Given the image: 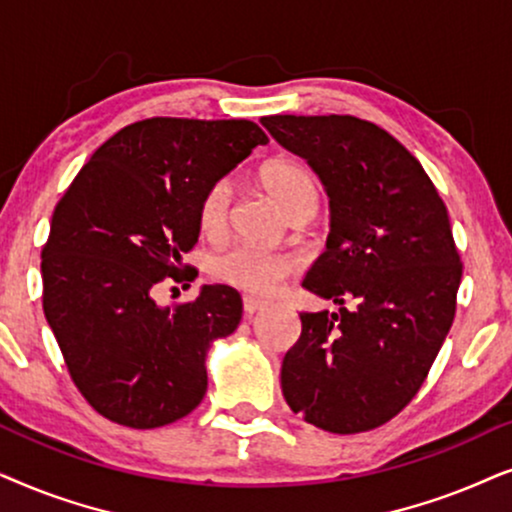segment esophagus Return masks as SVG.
<instances>
[{
  "label": "esophagus",
  "instance_id": "esophagus-1",
  "mask_svg": "<svg viewBox=\"0 0 512 512\" xmlns=\"http://www.w3.org/2000/svg\"><path fill=\"white\" fill-rule=\"evenodd\" d=\"M264 306H267V302H264V299H257V297H250V295L243 297V311L248 313V316H252V313H257L260 309H264Z\"/></svg>",
  "mask_w": 512,
  "mask_h": 512
}]
</instances>
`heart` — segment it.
Returning a JSON list of instances; mask_svg holds the SVG:
<instances>
[{
  "mask_svg": "<svg viewBox=\"0 0 512 512\" xmlns=\"http://www.w3.org/2000/svg\"><path fill=\"white\" fill-rule=\"evenodd\" d=\"M262 185L281 203L292 220H309L318 208V187L309 170L295 161H274L262 170ZM234 189L229 180H217L199 201V224L206 234H222L229 224ZM297 269V260L285 252H271L248 243H236L213 257L210 271L220 281L252 295H267L281 278Z\"/></svg>",
  "mask_w": 512,
  "mask_h": 512,
  "instance_id": "b5f03b06",
  "label": "heart"
}]
</instances>
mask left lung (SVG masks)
I'll return each mask as SVG.
<instances>
[{"label":"left lung","instance_id":"left-lung-1","mask_svg":"<svg viewBox=\"0 0 512 512\" xmlns=\"http://www.w3.org/2000/svg\"><path fill=\"white\" fill-rule=\"evenodd\" d=\"M262 126L316 170L332 210L325 252L302 285L339 311L299 313L283 395L323 431H372L410 405L452 327L463 264L447 206L372 121L276 114Z\"/></svg>","mask_w":512,"mask_h":512}]
</instances>
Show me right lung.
Returning a JSON list of instances; mask_svg holds the SVG:
<instances>
[{"label": "right lung", "instance_id": "add662e5", "mask_svg": "<svg viewBox=\"0 0 512 512\" xmlns=\"http://www.w3.org/2000/svg\"><path fill=\"white\" fill-rule=\"evenodd\" d=\"M269 138L248 119L154 117L121 128L84 163L53 210L42 248L44 316L86 403L128 428L187 417L208 388L206 353L241 323V295L203 285L159 306L163 281L187 283L199 201Z\"/></svg>", "mask_w": 512, "mask_h": 512}]
</instances>
